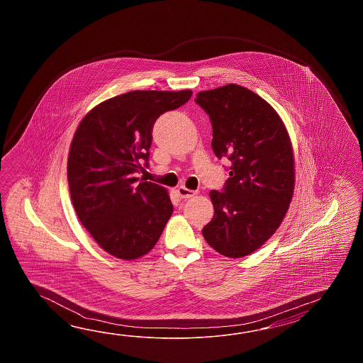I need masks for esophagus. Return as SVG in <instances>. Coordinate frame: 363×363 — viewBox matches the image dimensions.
<instances>
[{
    "label": "esophagus",
    "instance_id": "1",
    "mask_svg": "<svg viewBox=\"0 0 363 363\" xmlns=\"http://www.w3.org/2000/svg\"><path fill=\"white\" fill-rule=\"evenodd\" d=\"M178 194L182 197V199H191V197H193L194 194H196V192L194 191H191V189H188V188H185V186H179L178 189Z\"/></svg>",
    "mask_w": 363,
    "mask_h": 363
}]
</instances>
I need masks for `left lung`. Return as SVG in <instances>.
Returning a JSON list of instances; mask_svg holds the SVG:
<instances>
[{"mask_svg": "<svg viewBox=\"0 0 363 363\" xmlns=\"http://www.w3.org/2000/svg\"><path fill=\"white\" fill-rule=\"evenodd\" d=\"M211 121V147L231 161L223 192L208 193L214 216L202 235L228 258L250 255L283 222L294 191V155L286 125L267 101L227 84L197 93Z\"/></svg>", "mask_w": 363, "mask_h": 363, "instance_id": "8db88e82", "label": "left lung"}]
</instances>
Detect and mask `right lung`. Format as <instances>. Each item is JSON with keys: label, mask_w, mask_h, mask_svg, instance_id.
Masks as SVG:
<instances>
[{"label": "right lung", "mask_w": 363, "mask_h": 363, "mask_svg": "<svg viewBox=\"0 0 363 363\" xmlns=\"http://www.w3.org/2000/svg\"><path fill=\"white\" fill-rule=\"evenodd\" d=\"M192 91H133L104 101L77 125L67 158L77 218L108 255L132 261L149 253L174 206L166 188L140 182L157 118L184 105Z\"/></svg>", "instance_id": "1"}]
</instances>
